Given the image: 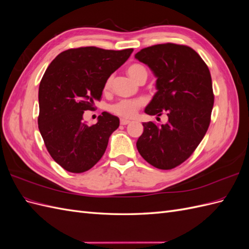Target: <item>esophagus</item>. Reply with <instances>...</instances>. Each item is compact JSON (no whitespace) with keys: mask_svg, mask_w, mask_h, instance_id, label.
Wrapping results in <instances>:
<instances>
[{"mask_svg":"<svg viewBox=\"0 0 249 249\" xmlns=\"http://www.w3.org/2000/svg\"><path fill=\"white\" fill-rule=\"evenodd\" d=\"M131 122H130V120H127V119H120V124H122V125H125V124H129Z\"/></svg>","mask_w":249,"mask_h":249,"instance_id":"esophagus-1","label":"esophagus"}]
</instances>
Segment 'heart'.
I'll return each instance as SVG.
<instances>
[{"mask_svg":"<svg viewBox=\"0 0 249 249\" xmlns=\"http://www.w3.org/2000/svg\"><path fill=\"white\" fill-rule=\"evenodd\" d=\"M126 71H127V73H129V76L137 82H139L143 77H147L146 70L142 65L137 63L130 65L127 67ZM112 83H113V77L110 76L106 80V82H105V85H104L105 90H109L112 86ZM144 104L145 102L142 99L123 100L111 105L110 111L113 113V114H115L119 117L132 118L136 115V113L142 106H144Z\"/></svg>","mask_w":249,"mask_h":249,"instance_id":"1","label":"heart"}]
</instances>
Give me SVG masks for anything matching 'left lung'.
I'll return each mask as SVG.
<instances>
[{
    "mask_svg": "<svg viewBox=\"0 0 249 249\" xmlns=\"http://www.w3.org/2000/svg\"><path fill=\"white\" fill-rule=\"evenodd\" d=\"M135 58L148 65L157 77L158 91L144 112L168 123H143L137 140L141 157L154 167L172 169L189 158L208 131L214 105L209 67L193 49L162 43L142 49Z\"/></svg>",
    "mask_w": 249,
    "mask_h": 249,
    "instance_id": "obj_1",
    "label": "left lung"
}]
</instances>
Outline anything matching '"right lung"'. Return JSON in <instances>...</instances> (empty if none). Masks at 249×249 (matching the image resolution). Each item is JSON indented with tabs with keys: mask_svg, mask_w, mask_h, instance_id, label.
<instances>
[{
	"mask_svg": "<svg viewBox=\"0 0 249 249\" xmlns=\"http://www.w3.org/2000/svg\"><path fill=\"white\" fill-rule=\"evenodd\" d=\"M122 51L82 47L66 50L53 60L39 84L38 129L49 154L65 170L81 173L101 160L118 117L103 112L97 123H83L94 109L106 80L131 56Z\"/></svg>",
	"mask_w": 249,
	"mask_h": 249,
	"instance_id": "1",
	"label": "right lung"
}]
</instances>
